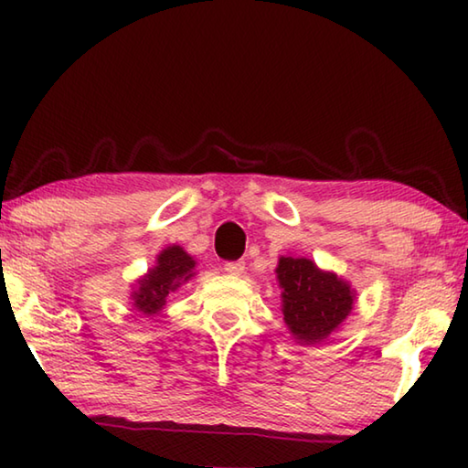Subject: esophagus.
Here are the masks:
<instances>
[{
    "instance_id": "1",
    "label": "esophagus",
    "mask_w": 468,
    "mask_h": 468,
    "mask_svg": "<svg viewBox=\"0 0 468 468\" xmlns=\"http://www.w3.org/2000/svg\"><path fill=\"white\" fill-rule=\"evenodd\" d=\"M243 271H245V262H241V260L225 264V272L231 274V276H239V274H243Z\"/></svg>"
}]
</instances>
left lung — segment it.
I'll use <instances>...</instances> for the list:
<instances>
[{
    "mask_svg": "<svg viewBox=\"0 0 468 468\" xmlns=\"http://www.w3.org/2000/svg\"><path fill=\"white\" fill-rule=\"evenodd\" d=\"M276 279L282 289L284 324L299 345L322 343L353 310L351 284L303 256H282Z\"/></svg>",
    "mask_w": 468,
    "mask_h": 468,
    "instance_id": "obj_1",
    "label": "left lung"
}]
</instances>
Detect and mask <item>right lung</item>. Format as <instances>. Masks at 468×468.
I'll return each instance as SVG.
<instances>
[{"mask_svg":"<svg viewBox=\"0 0 468 468\" xmlns=\"http://www.w3.org/2000/svg\"><path fill=\"white\" fill-rule=\"evenodd\" d=\"M194 266L196 260L179 245L163 250L156 256V266L150 268L144 279L138 281L136 291L132 292L133 307L146 315L161 312L167 303L169 292L196 274Z\"/></svg>","mask_w":468,"mask_h":468,"instance_id":"obj_1","label":"right lung"}]
</instances>
